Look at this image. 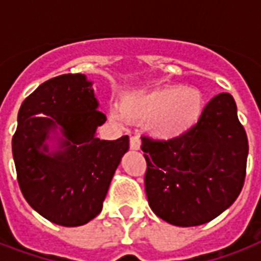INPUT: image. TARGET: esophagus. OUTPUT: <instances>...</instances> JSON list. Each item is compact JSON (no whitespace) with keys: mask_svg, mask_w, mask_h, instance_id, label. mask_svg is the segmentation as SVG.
<instances>
[{"mask_svg":"<svg viewBox=\"0 0 261 261\" xmlns=\"http://www.w3.org/2000/svg\"><path fill=\"white\" fill-rule=\"evenodd\" d=\"M130 147L133 150H139L141 149V138L138 135H133L130 138Z\"/></svg>","mask_w":261,"mask_h":261,"instance_id":"obj_1","label":"esophagus"}]
</instances>
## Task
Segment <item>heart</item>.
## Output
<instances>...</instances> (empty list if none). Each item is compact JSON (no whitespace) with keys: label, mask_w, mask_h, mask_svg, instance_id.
I'll list each match as a JSON object with an SVG mask.
<instances>
[{"label":"heart","mask_w":261,"mask_h":261,"mask_svg":"<svg viewBox=\"0 0 261 261\" xmlns=\"http://www.w3.org/2000/svg\"><path fill=\"white\" fill-rule=\"evenodd\" d=\"M123 118L150 122L151 134L160 139H176L190 131L202 114V97L195 89L171 85L134 93L119 107Z\"/></svg>","instance_id":"1"}]
</instances>
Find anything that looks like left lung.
Masks as SVG:
<instances>
[{"label": "left lung", "instance_id": "1", "mask_svg": "<svg viewBox=\"0 0 261 261\" xmlns=\"http://www.w3.org/2000/svg\"><path fill=\"white\" fill-rule=\"evenodd\" d=\"M145 191L157 217L176 226L210 222L230 207L247 174L248 138L234 98L219 93L176 139L142 137Z\"/></svg>", "mask_w": 261, "mask_h": 261}]
</instances>
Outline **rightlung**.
<instances>
[{
	"instance_id": "1",
	"label": "right lung",
	"mask_w": 261,
	"mask_h": 261,
	"mask_svg": "<svg viewBox=\"0 0 261 261\" xmlns=\"http://www.w3.org/2000/svg\"><path fill=\"white\" fill-rule=\"evenodd\" d=\"M92 83L84 74H62L39 85L22 101L12 139L17 181L35 211L61 226L85 225L97 217L128 135L115 141L96 138L106 123L97 111ZM60 127L59 146L45 141Z\"/></svg>"
}]
</instances>
